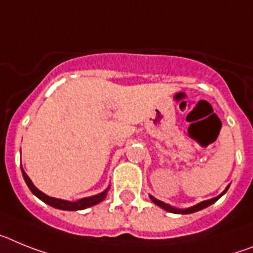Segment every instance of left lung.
Wrapping results in <instances>:
<instances>
[{
    "instance_id": "obj_1",
    "label": "left lung",
    "mask_w": 253,
    "mask_h": 253,
    "mask_svg": "<svg viewBox=\"0 0 253 253\" xmlns=\"http://www.w3.org/2000/svg\"><path fill=\"white\" fill-rule=\"evenodd\" d=\"M228 188H229V186H228V187L225 188V190H224V192H221L220 195H219V196L214 197V199L206 200V201H203V203L197 204V205H195V206H191V208H188V209L173 208V206L168 205V204L163 203V201H159V200H157L154 196H150V199H151V201H153V203L155 204V205L160 206V208L164 209V210H167V211H169V212H174V214H191V212H196V211H199V210H203V209L208 208V206H210V205H211V204H214L215 201H218V200L220 199L221 196H223L224 193L227 192Z\"/></svg>"
}]
</instances>
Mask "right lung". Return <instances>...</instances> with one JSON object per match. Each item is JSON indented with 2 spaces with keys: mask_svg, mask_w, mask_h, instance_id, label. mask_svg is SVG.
Segmentation results:
<instances>
[{
  "mask_svg": "<svg viewBox=\"0 0 253 253\" xmlns=\"http://www.w3.org/2000/svg\"><path fill=\"white\" fill-rule=\"evenodd\" d=\"M21 172H23V177L25 179L26 184H28V187L29 190L34 193L35 196L41 199L43 203H45L47 205L49 206H53L56 209H60V210H69V211H76V210H84V209L90 208V206H94L96 204L102 203L103 200L107 197V192H108L109 187L107 190H104L103 192L98 193V195H94V196H90V197H84V199H80L78 201H66V200H61V199H54V197H50L47 196L45 193H43L42 191H39L38 188L35 187L33 182L30 181V178L28 177L25 172H24V169L21 168Z\"/></svg>",
  "mask_w": 253,
  "mask_h": 253,
  "instance_id": "add662e5",
  "label": "right lung"
}]
</instances>
